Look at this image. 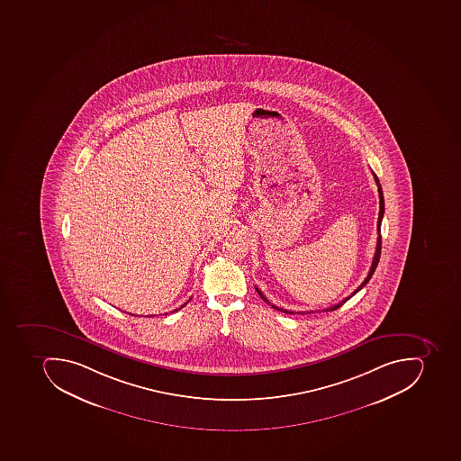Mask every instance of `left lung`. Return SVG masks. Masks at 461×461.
Listing matches in <instances>:
<instances>
[{"label": "left lung", "mask_w": 461, "mask_h": 461, "mask_svg": "<svg viewBox=\"0 0 461 461\" xmlns=\"http://www.w3.org/2000/svg\"><path fill=\"white\" fill-rule=\"evenodd\" d=\"M374 180H375V183H377L378 187V195H380V212H378V221H377V247H375V254H374L373 258V264H371L370 271H368V276L366 277V280L361 283L360 287L357 288V290H354V293H351V295H348V297L344 298V300H341V302L339 303V304L332 305V307L327 308V312L329 310H337V308L341 307V305L344 304V303L347 302V300H350L351 297H353L354 294H357L358 291L361 290V288L364 287V285H367L368 281H370V278L373 277L374 271H375V268H377L378 261H380V254H381V220H383V215H384V197H383V188H381L380 181H378V176H375V174H373ZM257 293H258V295H260L261 298H263L264 302L267 303V304H270L271 307L276 308V310H278V312H290V314H293V312H290V310H285V308H278L276 307V305L271 304L268 300H267L266 295L261 293L258 288L256 287Z\"/></svg>", "instance_id": "1"}]
</instances>
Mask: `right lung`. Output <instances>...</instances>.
I'll return each instance as SVG.
<instances>
[{
  "label": "right lung",
  "mask_w": 461,
  "mask_h": 461,
  "mask_svg": "<svg viewBox=\"0 0 461 461\" xmlns=\"http://www.w3.org/2000/svg\"><path fill=\"white\" fill-rule=\"evenodd\" d=\"M188 302H190V300H188ZM188 302L185 303V304H188ZM185 304L181 305V307H184V305H185ZM180 308H176V310H174V312H178V310H180Z\"/></svg>",
  "instance_id": "1"
}]
</instances>
